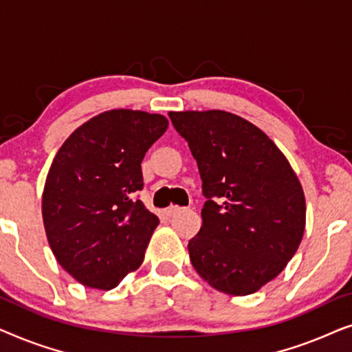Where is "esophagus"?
Masks as SVG:
<instances>
[{
  "label": "esophagus",
  "instance_id": "1",
  "mask_svg": "<svg viewBox=\"0 0 352 352\" xmlns=\"http://www.w3.org/2000/svg\"><path fill=\"white\" fill-rule=\"evenodd\" d=\"M182 211V208H179V206H168V208L165 210V214L166 216H175V214H177V213H181Z\"/></svg>",
  "mask_w": 352,
  "mask_h": 352
}]
</instances>
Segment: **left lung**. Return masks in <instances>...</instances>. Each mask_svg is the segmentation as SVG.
I'll return each mask as SVG.
<instances>
[{
    "instance_id": "1",
    "label": "left lung",
    "mask_w": 352,
    "mask_h": 352,
    "mask_svg": "<svg viewBox=\"0 0 352 352\" xmlns=\"http://www.w3.org/2000/svg\"><path fill=\"white\" fill-rule=\"evenodd\" d=\"M189 142L206 201L189 240L192 266L221 293L245 296L280 274L306 228L301 182L287 157L248 120L224 110L170 112Z\"/></svg>"
}]
</instances>
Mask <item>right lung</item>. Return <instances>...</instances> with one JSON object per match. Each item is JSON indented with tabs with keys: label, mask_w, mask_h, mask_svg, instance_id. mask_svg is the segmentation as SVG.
Returning <instances> with one entry per match:
<instances>
[{
	"label": "right lung",
	"mask_w": 352,
	"mask_h": 352,
	"mask_svg": "<svg viewBox=\"0 0 352 352\" xmlns=\"http://www.w3.org/2000/svg\"><path fill=\"white\" fill-rule=\"evenodd\" d=\"M168 118L113 109L65 139L46 176L43 224L57 263L81 285L112 290L136 271L158 218L134 192L141 163L166 131Z\"/></svg>",
	"instance_id": "1"
}]
</instances>
